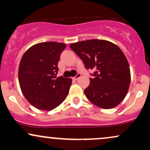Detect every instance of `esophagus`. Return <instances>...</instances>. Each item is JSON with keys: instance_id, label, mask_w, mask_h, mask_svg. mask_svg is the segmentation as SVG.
Here are the masks:
<instances>
[{"instance_id": "esophagus-1", "label": "esophagus", "mask_w": 150, "mask_h": 150, "mask_svg": "<svg viewBox=\"0 0 150 150\" xmlns=\"http://www.w3.org/2000/svg\"><path fill=\"white\" fill-rule=\"evenodd\" d=\"M80 77H81V74H80V73H77V75H76V76L73 77V80H78V79L80 78Z\"/></svg>"}]
</instances>
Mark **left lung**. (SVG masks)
<instances>
[{
	"instance_id": "8db88e82",
	"label": "left lung",
	"mask_w": 150,
	"mask_h": 150,
	"mask_svg": "<svg viewBox=\"0 0 150 150\" xmlns=\"http://www.w3.org/2000/svg\"><path fill=\"white\" fill-rule=\"evenodd\" d=\"M70 47L83 61L86 69L94 70L85 94L92 104L105 109L123 100L130 83L128 60L116 44L90 39L74 43Z\"/></svg>"
}]
</instances>
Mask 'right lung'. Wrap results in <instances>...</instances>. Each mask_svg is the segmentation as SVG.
Returning a JSON list of instances; mask_svg holds the SVG:
<instances>
[{
  "label": "right lung",
  "instance_id": "1",
  "mask_svg": "<svg viewBox=\"0 0 150 150\" xmlns=\"http://www.w3.org/2000/svg\"><path fill=\"white\" fill-rule=\"evenodd\" d=\"M65 46L56 42L39 43L22 56L18 70L19 83L27 100L38 109L52 110L68 96L72 80L56 77L60 56Z\"/></svg>",
  "mask_w": 150,
  "mask_h": 150
}]
</instances>
